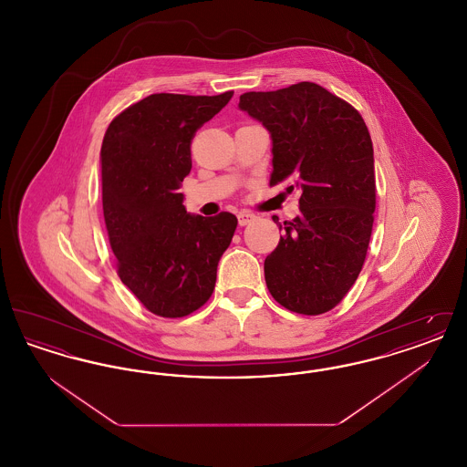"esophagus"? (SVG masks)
I'll list each match as a JSON object with an SVG mask.
<instances>
[{
  "mask_svg": "<svg viewBox=\"0 0 467 467\" xmlns=\"http://www.w3.org/2000/svg\"><path fill=\"white\" fill-rule=\"evenodd\" d=\"M252 221H255V215L252 212L244 210V212L238 213V223H240V225H246V223H250Z\"/></svg>",
  "mask_w": 467,
  "mask_h": 467,
  "instance_id": "obj_1",
  "label": "esophagus"
}]
</instances>
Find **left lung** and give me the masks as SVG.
Returning a JSON list of instances; mask_svg holds the SVG:
<instances>
[{"instance_id": "obj_1", "label": "left lung", "mask_w": 467, "mask_h": 467, "mask_svg": "<svg viewBox=\"0 0 467 467\" xmlns=\"http://www.w3.org/2000/svg\"><path fill=\"white\" fill-rule=\"evenodd\" d=\"M240 109L271 133L269 185L290 180L289 191H303L301 213L280 223L284 236L265 261L267 289L301 315L333 310L356 284L373 231L377 183L368 126L350 103L313 82L244 92Z\"/></svg>"}]
</instances>
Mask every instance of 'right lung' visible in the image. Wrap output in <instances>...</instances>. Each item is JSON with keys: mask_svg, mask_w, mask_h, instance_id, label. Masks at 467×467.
Segmentation results:
<instances>
[{"mask_svg": "<svg viewBox=\"0 0 467 467\" xmlns=\"http://www.w3.org/2000/svg\"><path fill=\"white\" fill-rule=\"evenodd\" d=\"M233 98L150 94L120 111L101 145L103 215L117 273L159 317L180 318L212 296L238 219L187 213L178 192L196 131Z\"/></svg>", "mask_w": 467, "mask_h": 467, "instance_id": "obj_1", "label": "right lung"}]
</instances>
